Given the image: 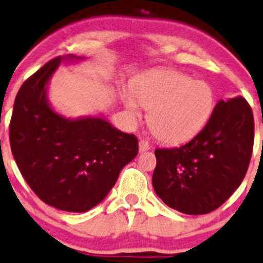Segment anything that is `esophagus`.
Returning a JSON list of instances; mask_svg holds the SVG:
<instances>
[{"label": "esophagus", "mask_w": 263, "mask_h": 263, "mask_svg": "<svg viewBox=\"0 0 263 263\" xmlns=\"http://www.w3.org/2000/svg\"><path fill=\"white\" fill-rule=\"evenodd\" d=\"M139 148H140V153H145V151L150 150V145H148L147 141L140 140L139 141Z\"/></svg>", "instance_id": "34e87169"}]
</instances>
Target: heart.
I'll list each match as a JSON object with an SVG mask.
<instances>
[{"instance_id":"b5f03b06","label":"heart","mask_w":263,"mask_h":263,"mask_svg":"<svg viewBox=\"0 0 263 263\" xmlns=\"http://www.w3.org/2000/svg\"><path fill=\"white\" fill-rule=\"evenodd\" d=\"M131 90L134 96L127 92L122 95L129 117L135 121L141 117L139 104L148 109V128L157 140L167 145L194 139L209 122L215 108L212 85L205 81H193L178 70L141 74L132 83Z\"/></svg>"}]
</instances>
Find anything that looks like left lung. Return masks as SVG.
<instances>
[{
	"mask_svg": "<svg viewBox=\"0 0 263 263\" xmlns=\"http://www.w3.org/2000/svg\"><path fill=\"white\" fill-rule=\"evenodd\" d=\"M253 139L255 122L247 101L242 97L220 99L209 122L192 141L155 151V193L184 214H206L219 208L247 173Z\"/></svg>",
	"mask_w": 263,
	"mask_h": 263,
	"instance_id": "left-lung-1",
	"label": "left lung"
}]
</instances>
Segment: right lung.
Masks as SVG:
<instances>
[{"instance_id":"1","label":"right lung","mask_w":263,"mask_h":263,"mask_svg":"<svg viewBox=\"0 0 263 263\" xmlns=\"http://www.w3.org/2000/svg\"><path fill=\"white\" fill-rule=\"evenodd\" d=\"M83 59L65 55L39 69L21 85L10 122L11 151L29 186L48 205L71 213L98 205L139 153L136 136L102 116L66 118L52 108V74L63 62Z\"/></svg>"}]
</instances>
